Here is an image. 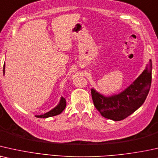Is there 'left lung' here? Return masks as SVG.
<instances>
[{
	"mask_svg": "<svg viewBox=\"0 0 158 158\" xmlns=\"http://www.w3.org/2000/svg\"><path fill=\"white\" fill-rule=\"evenodd\" d=\"M152 82V60L139 77L121 93L105 97L94 89L91 94L94 106L102 116L113 121H121L142 106Z\"/></svg>",
	"mask_w": 158,
	"mask_h": 158,
	"instance_id": "left-lung-1",
	"label": "left lung"
}]
</instances>
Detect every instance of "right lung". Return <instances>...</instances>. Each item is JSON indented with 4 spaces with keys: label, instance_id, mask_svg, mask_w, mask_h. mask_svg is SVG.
Returning a JSON list of instances; mask_svg holds the SVG:
<instances>
[{
    "label": "right lung",
    "instance_id": "1",
    "mask_svg": "<svg viewBox=\"0 0 158 158\" xmlns=\"http://www.w3.org/2000/svg\"><path fill=\"white\" fill-rule=\"evenodd\" d=\"M4 69H5V64L3 65V73H4ZM66 100H65V98L61 97L59 104H58L56 108L49 111V112L45 113V114L40 115H35V116L37 118H45L52 117V116H55V115H59L60 113H62V111L64 110L65 108H66Z\"/></svg>",
    "mask_w": 158,
    "mask_h": 158
}]
</instances>
